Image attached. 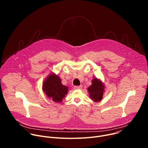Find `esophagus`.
Instances as JSON below:
<instances>
[{
    "mask_svg": "<svg viewBox=\"0 0 148 148\" xmlns=\"http://www.w3.org/2000/svg\"><path fill=\"white\" fill-rule=\"evenodd\" d=\"M81 88H82L81 86H74L75 89H81Z\"/></svg>",
    "mask_w": 148,
    "mask_h": 148,
    "instance_id": "esophagus-1",
    "label": "esophagus"
}]
</instances>
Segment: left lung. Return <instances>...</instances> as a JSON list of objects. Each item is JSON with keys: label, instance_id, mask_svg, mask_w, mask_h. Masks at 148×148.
<instances>
[{"label": "left lung", "instance_id": "8db88e82", "mask_svg": "<svg viewBox=\"0 0 148 148\" xmlns=\"http://www.w3.org/2000/svg\"><path fill=\"white\" fill-rule=\"evenodd\" d=\"M90 98L95 102L100 101L103 96L104 91V87L103 84L97 78H94L92 81V85L88 88Z\"/></svg>", "mask_w": 148, "mask_h": 148}]
</instances>
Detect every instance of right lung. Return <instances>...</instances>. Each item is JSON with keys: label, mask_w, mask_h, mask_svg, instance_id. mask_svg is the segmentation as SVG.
I'll use <instances>...</instances> for the list:
<instances>
[{"label": "right lung", "mask_w": 148, "mask_h": 148, "mask_svg": "<svg viewBox=\"0 0 148 148\" xmlns=\"http://www.w3.org/2000/svg\"><path fill=\"white\" fill-rule=\"evenodd\" d=\"M43 89L49 98L57 102H61L68 92L67 87L63 86L60 77L54 74L50 75L44 82Z\"/></svg>", "instance_id": "add662e5"}]
</instances>
